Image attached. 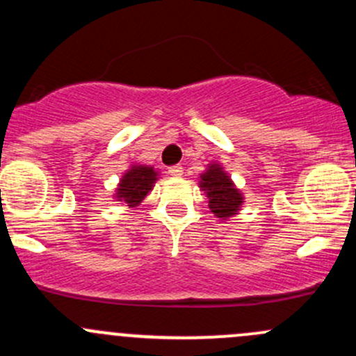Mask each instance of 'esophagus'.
I'll use <instances>...</instances> for the list:
<instances>
[{
	"label": "esophagus",
	"mask_w": 356,
	"mask_h": 356,
	"mask_svg": "<svg viewBox=\"0 0 356 356\" xmlns=\"http://www.w3.org/2000/svg\"><path fill=\"white\" fill-rule=\"evenodd\" d=\"M168 174H170L172 177H181L182 167L181 165H172V167H168Z\"/></svg>",
	"instance_id": "1"
}]
</instances>
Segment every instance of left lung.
I'll return each mask as SVG.
<instances>
[{
    "label": "left lung",
    "mask_w": 356,
    "mask_h": 356,
    "mask_svg": "<svg viewBox=\"0 0 356 356\" xmlns=\"http://www.w3.org/2000/svg\"><path fill=\"white\" fill-rule=\"evenodd\" d=\"M200 188L207 191L208 207L217 217H232L243 203V196L234 188L229 175L222 170L220 165H210L207 172L201 175Z\"/></svg>",
    "instance_id": "1"
}]
</instances>
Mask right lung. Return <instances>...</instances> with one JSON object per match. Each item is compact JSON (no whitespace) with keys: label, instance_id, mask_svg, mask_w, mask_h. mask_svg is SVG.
Masks as SVG:
<instances>
[{"label":"right lung","instance_id":"right-lung-1","mask_svg":"<svg viewBox=\"0 0 356 356\" xmlns=\"http://www.w3.org/2000/svg\"><path fill=\"white\" fill-rule=\"evenodd\" d=\"M156 181V172L153 167H145V165H136L127 174L122 177L120 184L117 189V198L125 201L129 207H136L146 198L153 189Z\"/></svg>","mask_w":356,"mask_h":356}]
</instances>
